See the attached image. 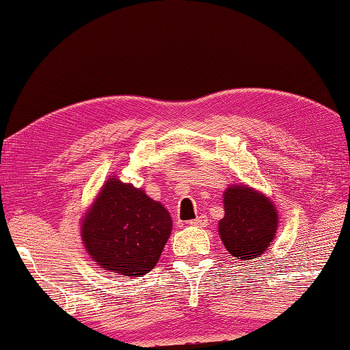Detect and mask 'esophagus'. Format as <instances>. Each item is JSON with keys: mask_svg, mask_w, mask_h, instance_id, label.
Returning a JSON list of instances; mask_svg holds the SVG:
<instances>
[{"mask_svg": "<svg viewBox=\"0 0 350 350\" xmlns=\"http://www.w3.org/2000/svg\"><path fill=\"white\" fill-rule=\"evenodd\" d=\"M189 224L191 226H198V228H204L205 224H207V217H202V215H200V217H198V218H194V219H191L189 221Z\"/></svg>", "mask_w": 350, "mask_h": 350, "instance_id": "1", "label": "esophagus"}]
</instances>
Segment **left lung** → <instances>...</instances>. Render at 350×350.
<instances>
[{"label": "left lung", "instance_id": "left-lung-1", "mask_svg": "<svg viewBox=\"0 0 350 350\" xmlns=\"http://www.w3.org/2000/svg\"><path fill=\"white\" fill-rule=\"evenodd\" d=\"M224 218L219 236L236 260H253L267 250L277 231V212L265 196L247 186H231L224 193Z\"/></svg>", "mask_w": 350, "mask_h": 350}]
</instances>
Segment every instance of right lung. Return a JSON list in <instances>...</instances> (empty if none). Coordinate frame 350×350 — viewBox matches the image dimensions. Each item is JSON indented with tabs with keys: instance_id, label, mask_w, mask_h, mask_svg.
Wrapping results in <instances>:
<instances>
[{
	"instance_id": "1",
	"label": "right lung",
	"mask_w": 350,
	"mask_h": 350,
	"mask_svg": "<svg viewBox=\"0 0 350 350\" xmlns=\"http://www.w3.org/2000/svg\"><path fill=\"white\" fill-rule=\"evenodd\" d=\"M172 231V218L142 189L107 181L85 215L83 241L100 267L114 274L142 277L159 260Z\"/></svg>"
}]
</instances>
